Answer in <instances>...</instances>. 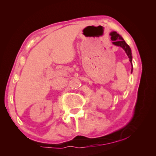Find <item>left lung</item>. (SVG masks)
I'll return each mask as SVG.
<instances>
[{
	"label": "left lung",
	"instance_id": "1",
	"mask_svg": "<svg viewBox=\"0 0 156 156\" xmlns=\"http://www.w3.org/2000/svg\"><path fill=\"white\" fill-rule=\"evenodd\" d=\"M110 35L112 36V41H113V44H115L116 46L120 47L125 50V51L126 52V55H127L129 58V61H130L131 64V72L133 71V65H132V54H131V50L130 47H129L127 44L126 43V42L124 41V39L121 37L120 35H119L116 31H112L111 32Z\"/></svg>",
	"mask_w": 156,
	"mask_h": 156
}]
</instances>
